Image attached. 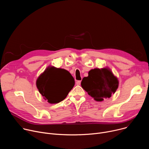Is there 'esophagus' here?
Returning <instances> with one entry per match:
<instances>
[{
  "mask_svg": "<svg viewBox=\"0 0 149 149\" xmlns=\"http://www.w3.org/2000/svg\"><path fill=\"white\" fill-rule=\"evenodd\" d=\"M81 81H77L76 82V84L78 85V86H79V85L81 84Z\"/></svg>",
  "mask_w": 149,
  "mask_h": 149,
  "instance_id": "obj_1",
  "label": "esophagus"
}]
</instances>
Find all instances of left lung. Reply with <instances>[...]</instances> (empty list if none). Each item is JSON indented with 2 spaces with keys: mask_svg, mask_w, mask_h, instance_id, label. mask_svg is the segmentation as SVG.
Returning a JSON list of instances; mask_svg holds the SVG:
<instances>
[{
  "mask_svg": "<svg viewBox=\"0 0 149 149\" xmlns=\"http://www.w3.org/2000/svg\"><path fill=\"white\" fill-rule=\"evenodd\" d=\"M118 78L109 68H95L88 72V76L83 78L81 87L97 101L110 98L118 87Z\"/></svg>",
  "mask_w": 149,
  "mask_h": 149,
  "instance_id": "8db88e82",
  "label": "left lung"
}]
</instances>
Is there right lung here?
Returning <instances> with one entry per match:
<instances>
[{
  "mask_svg": "<svg viewBox=\"0 0 149 149\" xmlns=\"http://www.w3.org/2000/svg\"><path fill=\"white\" fill-rule=\"evenodd\" d=\"M74 84V79L68 71L52 66L48 67L36 80L39 92L51 104L64 100Z\"/></svg>",
  "mask_w": 149,
  "mask_h": 149,
  "instance_id": "obj_1",
  "label": "right lung"
}]
</instances>
